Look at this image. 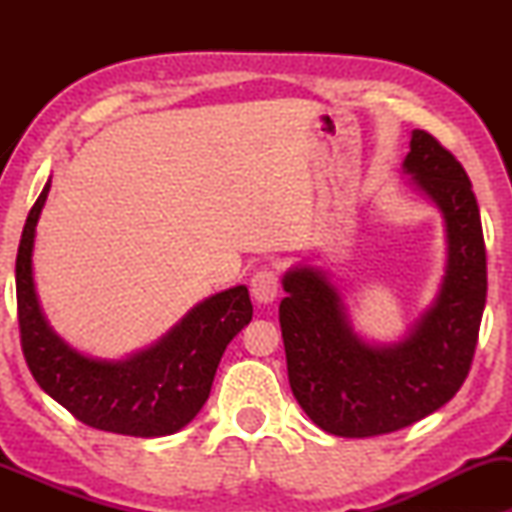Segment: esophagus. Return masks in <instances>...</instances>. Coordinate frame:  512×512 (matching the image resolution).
<instances>
[{"mask_svg":"<svg viewBox=\"0 0 512 512\" xmlns=\"http://www.w3.org/2000/svg\"><path fill=\"white\" fill-rule=\"evenodd\" d=\"M249 289H251V296H254V300L268 305L277 298V293H279V275L272 268H261L254 277H251Z\"/></svg>","mask_w":512,"mask_h":512,"instance_id":"esophagus-1","label":"esophagus"}]
</instances>
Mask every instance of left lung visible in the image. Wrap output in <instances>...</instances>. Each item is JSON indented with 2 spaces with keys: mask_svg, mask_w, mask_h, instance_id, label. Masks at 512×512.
Listing matches in <instances>:
<instances>
[{
  "mask_svg": "<svg viewBox=\"0 0 512 512\" xmlns=\"http://www.w3.org/2000/svg\"><path fill=\"white\" fill-rule=\"evenodd\" d=\"M403 170L443 212L447 268L436 303L408 338L370 347L352 331L324 272L289 270L279 303L293 396L319 429L342 438L382 436L450 401L471 370L487 300V254L471 179L457 158L415 130Z\"/></svg>",
  "mask_w": 512,
  "mask_h": 512,
  "instance_id": "left-lung-1",
  "label": "left lung"
}]
</instances>
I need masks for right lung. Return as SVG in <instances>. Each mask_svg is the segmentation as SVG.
<instances>
[{
  "instance_id": "1",
  "label": "right lung",
  "mask_w": 512,
  "mask_h": 512,
  "mask_svg": "<svg viewBox=\"0 0 512 512\" xmlns=\"http://www.w3.org/2000/svg\"><path fill=\"white\" fill-rule=\"evenodd\" d=\"M51 179L27 214L16 258L20 345L41 389L93 429L135 438L170 436L209 398L228 342L251 321L247 286L202 300L163 340L125 361L88 359L53 333L32 277L34 228Z\"/></svg>"
}]
</instances>
